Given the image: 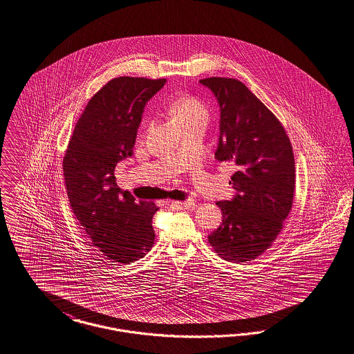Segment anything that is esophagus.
I'll return each mask as SVG.
<instances>
[{
	"mask_svg": "<svg viewBox=\"0 0 354 354\" xmlns=\"http://www.w3.org/2000/svg\"><path fill=\"white\" fill-rule=\"evenodd\" d=\"M168 205H170L171 207L174 209H189V207H194L196 206V201L187 200L184 202H180V201H168L167 202Z\"/></svg>",
	"mask_w": 354,
	"mask_h": 354,
	"instance_id": "obj_1",
	"label": "esophagus"
}]
</instances>
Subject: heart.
<instances>
[{"label":"heart","instance_id":"1","mask_svg":"<svg viewBox=\"0 0 354 354\" xmlns=\"http://www.w3.org/2000/svg\"><path fill=\"white\" fill-rule=\"evenodd\" d=\"M170 115L174 122L181 124H207L210 113L207 107L194 96H184L174 100L170 106Z\"/></svg>","mask_w":354,"mask_h":354}]
</instances>
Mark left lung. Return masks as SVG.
Masks as SVG:
<instances>
[{"instance_id":"1","label":"left lung","mask_w":354,"mask_h":354,"mask_svg":"<svg viewBox=\"0 0 354 354\" xmlns=\"http://www.w3.org/2000/svg\"><path fill=\"white\" fill-rule=\"evenodd\" d=\"M200 83L221 109L216 158L236 167L230 181L236 194L216 202L222 223L209 243L225 261L247 263L272 245L292 209V145L277 116L242 82L213 77Z\"/></svg>"}]
</instances>
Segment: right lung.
Wrapping results in <instances>:
<instances>
[{
    "label": "right lung",
    "instance_id": "add662e5",
    "mask_svg": "<svg viewBox=\"0 0 354 354\" xmlns=\"http://www.w3.org/2000/svg\"><path fill=\"white\" fill-rule=\"evenodd\" d=\"M167 79L120 77L93 95L63 157L70 206L93 245L107 259L129 264L153 246V202L135 201L113 174L133 153L147 102Z\"/></svg>",
    "mask_w": 354,
    "mask_h": 354
}]
</instances>
